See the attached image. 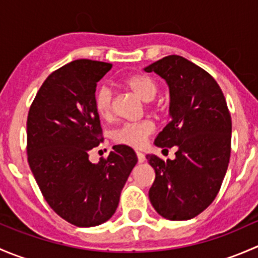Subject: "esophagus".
<instances>
[{
    "instance_id": "obj_1",
    "label": "esophagus",
    "mask_w": 258,
    "mask_h": 258,
    "mask_svg": "<svg viewBox=\"0 0 258 258\" xmlns=\"http://www.w3.org/2000/svg\"><path fill=\"white\" fill-rule=\"evenodd\" d=\"M136 155H137V158H139V162L141 163V162H145V160H146V156L144 155V153L142 152H140V151H137L136 152Z\"/></svg>"
}]
</instances>
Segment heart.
<instances>
[{
    "label": "heart",
    "mask_w": 258,
    "mask_h": 258,
    "mask_svg": "<svg viewBox=\"0 0 258 258\" xmlns=\"http://www.w3.org/2000/svg\"><path fill=\"white\" fill-rule=\"evenodd\" d=\"M124 87L136 93L144 101H152L158 92V83L147 75H132L123 81ZM95 108L100 117L108 119L113 114V92L108 86L102 85L97 88L93 98ZM155 131V123L150 119L139 122H126L113 131V141L119 145L135 148L144 147L148 137Z\"/></svg>",
    "instance_id": "obj_1"
}]
</instances>
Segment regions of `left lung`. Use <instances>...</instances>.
Instances as JSON below:
<instances>
[{
  "mask_svg": "<svg viewBox=\"0 0 258 258\" xmlns=\"http://www.w3.org/2000/svg\"><path fill=\"white\" fill-rule=\"evenodd\" d=\"M170 87L171 121L155 145L178 148L175 160L146 158L156 172L148 197L155 210L171 221L191 220L212 204L221 188L231 155L232 121L216 80L177 54L145 69Z\"/></svg>",
  "mask_w": 258,
  "mask_h": 258,
  "instance_id": "left-lung-1",
  "label": "left lung"
}]
</instances>
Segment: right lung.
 I'll return each instance as SVG.
<instances>
[{
    "label": "right lung",
    "mask_w": 258,
    "mask_h": 258,
    "mask_svg": "<svg viewBox=\"0 0 258 258\" xmlns=\"http://www.w3.org/2000/svg\"><path fill=\"white\" fill-rule=\"evenodd\" d=\"M107 62L76 59L52 72L38 90L27 117V158L52 210L79 227L112 217L119 195L137 163L126 145L113 146L97 163L88 153L103 141L95 108L97 82Z\"/></svg>",
    "instance_id": "1"
}]
</instances>
